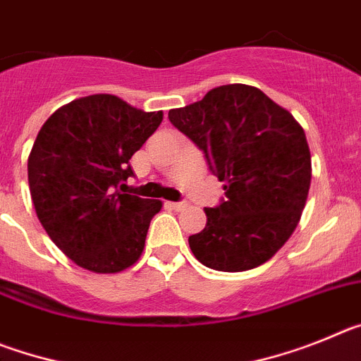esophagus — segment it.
<instances>
[{
	"label": "esophagus",
	"instance_id": "esophagus-1",
	"mask_svg": "<svg viewBox=\"0 0 361 361\" xmlns=\"http://www.w3.org/2000/svg\"><path fill=\"white\" fill-rule=\"evenodd\" d=\"M166 204H168L171 209H177V212H178V209H186L188 208V202H184V200H183V202H166Z\"/></svg>",
	"mask_w": 361,
	"mask_h": 361
}]
</instances>
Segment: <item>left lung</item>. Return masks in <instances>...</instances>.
Returning <instances> with one entry per match:
<instances>
[{
    "mask_svg": "<svg viewBox=\"0 0 361 361\" xmlns=\"http://www.w3.org/2000/svg\"><path fill=\"white\" fill-rule=\"evenodd\" d=\"M168 119L202 149L226 199L206 208V228L188 238L195 258L216 271L267 262L291 237L311 186L304 128L262 90L216 86Z\"/></svg>",
    "mask_w": 361,
    "mask_h": 361,
    "instance_id": "1",
    "label": "left lung"
}]
</instances>
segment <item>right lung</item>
Here are the masks:
<instances>
[{
	"label": "right lung",
	"mask_w": 361,
	"mask_h": 361,
	"mask_svg": "<svg viewBox=\"0 0 361 361\" xmlns=\"http://www.w3.org/2000/svg\"><path fill=\"white\" fill-rule=\"evenodd\" d=\"M162 111H142L110 94L75 99L47 119L28 157L37 219L78 266L117 273L145 250L161 200L124 193L130 159L159 128Z\"/></svg>",
	"instance_id": "right-lung-1"
}]
</instances>
